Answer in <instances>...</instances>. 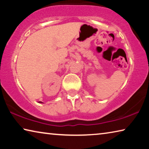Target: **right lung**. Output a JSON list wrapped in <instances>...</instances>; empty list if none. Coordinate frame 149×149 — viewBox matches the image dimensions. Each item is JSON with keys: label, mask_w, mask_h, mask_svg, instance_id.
Returning <instances> with one entry per match:
<instances>
[{"label": "right lung", "mask_w": 149, "mask_h": 149, "mask_svg": "<svg viewBox=\"0 0 149 149\" xmlns=\"http://www.w3.org/2000/svg\"><path fill=\"white\" fill-rule=\"evenodd\" d=\"M40 102V103H42V102H41V101H40V102Z\"/></svg>", "instance_id": "obj_1"}]
</instances>
